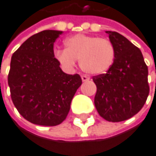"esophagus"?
Returning <instances> with one entry per match:
<instances>
[{
	"mask_svg": "<svg viewBox=\"0 0 156 156\" xmlns=\"http://www.w3.org/2000/svg\"><path fill=\"white\" fill-rule=\"evenodd\" d=\"M81 80H82V81H88L90 80V77L87 76H81Z\"/></svg>",
	"mask_w": 156,
	"mask_h": 156,
	"instance_id": "obj_1",
	"label": "esophagus"
}]
</instances>
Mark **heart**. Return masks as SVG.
Returning a JSON list of instances; mask_svg holds the SVG:
<instances>
[{
    "instance_id": "obj_1",
    "label": "heart",
    "mask_w": 156,
    "mask_h": 156,
    "mask_svg": "<svg viewBox=\"0 0 156 156\" xmlns=\"http://www.w3.org/2000/svg\"><path fill=\"white\" fill-rule=\"evenodd\" d=\"M64 46L65 49L54 52V58L66 70H72L76 60H80L84 72L99 75L108 71L114 61V48L104 38L77 34L65 39Z\"/></svg>"
}]
</instances>
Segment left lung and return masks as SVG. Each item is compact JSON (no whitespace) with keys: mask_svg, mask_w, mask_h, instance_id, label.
Here are the masks:
<instances>
[{"mask_svg":"<svg viewBox=\"0 0 156 156\" xmlns=\"http://www.w3.org/2000/svg\"><path fill=\"white\" fill-rule=\"evenodd\" d=\"M106 33L115 56L106 74L93 77L97 88L94 105L105 120L122 122L136 115L145 104L150 92L148 67L140 49L127 38L116 32Z\"/></svg>","mask_w":156,"mask_h":156,"instance_id":"8db88e82","label":"left lung"}]
</instances>
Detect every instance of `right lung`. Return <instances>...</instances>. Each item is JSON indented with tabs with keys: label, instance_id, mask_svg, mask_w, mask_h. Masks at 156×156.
<instances>
[{
	"label": "right lung",
	"instance_id": "1",
	"mask_svg": "<svg viewBox=\"0 0 156 156\" xmlns=\"http://www.w3.org/2000/svg\"><path fill=\"white\" fill-rule=\"evenodd\" d=\"M62 34L54 30L35 34L11 58L8 85L12 101L20 114L34 124L62 123L82 83L80 75L64 73L54 58L53 45Z\"/></svg>",
	"mask_w": 156,
	"mask_h": 156
}]
</instances>
